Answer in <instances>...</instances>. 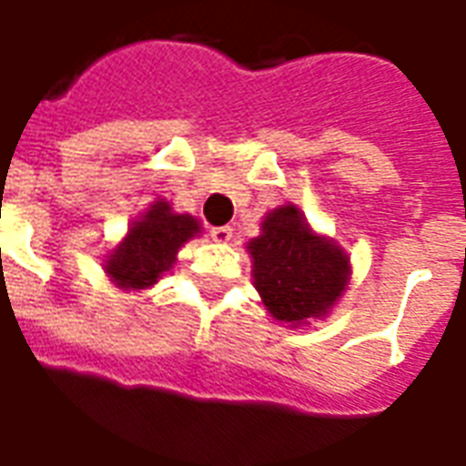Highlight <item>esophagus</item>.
<instances>
[{
    "instance_id": "34e87169",
    "label": "esophagus",
    "mask_w": 466,
    "mask_h": 466,
    "mask_svg": "<svg viewBox=\"0 0 466 466\" xmlns=\"http://www.w3.org/2000/svg\"><path fill=\"white\" fill-rule=\"evenodd\" d=\"M209 234H212L214 242L227 244L229 239H232V227H212V229H209Z\"/></svg>"
}]
</instances>
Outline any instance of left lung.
<instances>
[{"mask_svg": "<svg viewBox=\"0 0 466 466\" xmlns=\"http://www.w3.org/2000/svg\"><path fill=\"white\" fill-rule=\"evenodd\" d=\"M254 287L274 319L307 324L324 317L350 282V257L302 222L297 207H279L249 242Z\"/></svg>", "mask_w": 466, "mask_h": 466, "instance_id": "1", "label": "left lung"}]
</instances>
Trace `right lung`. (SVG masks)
<instances>
[{
	"label": "right lung",
	"mask_w": 466,
	"mask_h": 466,
	"mask_svg": "<svg viewBox=\"0 0 466 466\" xmlns=\"http://www.w3.org/2000/svg\"><path fill=\"white\" fill-rule=\"evenodd\" d=\"M199 232V222L189 214H174L167 202L152 204L139 222L132 224L124 242L109 254L105 269L122 289L152 287L177 262V252Z\"/></svg>",
	"instance_id": "obj_1"
}]
</instances>
